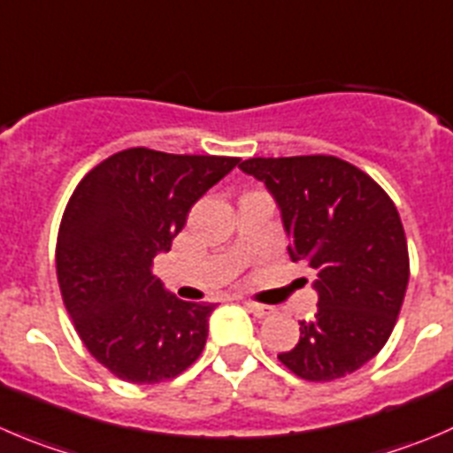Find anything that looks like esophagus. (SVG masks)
I'll return each instance as SVG.
<instances>
[{
	"label": "esophagus",
	"mask_w": 453,
	"mask_h": 453,
	"mask_svg": "<svg viewBox=\"0 0 453 453\" xmlns=\"http://www.w3.org/2000/svg\"><path fill=\"white\" fill-rule=\"evenodd\" d=\"M245 307H248V310L252 311L254 316H258V319H263V316H270V314H274V307H270V305H263V303L245 301Z\"/></svg>",
	"instance_id": "obj_1"
}]
</instances>
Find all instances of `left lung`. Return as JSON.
<instances>
[{
	"label": "left lung",
	"mask_w": 453,
	"mask_h": 453,
	"mask_svg": "<svg viewBox=\"0 0 453 453\" xmlns=\"http://www.w3.org/2000/svg\"><path fill=\"white\" fill-rule=\"evenodd\" d=\"M239 168L279 205L292 261L319 272L314 319L301 320L298 343L279 361L314 383L352 374L388 343L405 298L410 257L396 205L336 157H254Z\"/></svg>",
	"instance_id": "left-lung-1"
}]
</instances>
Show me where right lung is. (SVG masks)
<instances>
[{"label":"right lung","instance_id":"right-lung-1","mask_svg":"<svg viewBox=\"0 0 453 453\" xmlns=\"http://www.w3.org/2000/svg\"><path fill=\"white\" fill-rule=\"evenodd\" d=\"M236 164L130 148L74 188L57 236V279L79 338L117 379L161 383L203 352L214 305L168 292L152 258L170 252L192 205Z\"/></svg>","mask_w":453,"mask_h":453}]
</instances>
